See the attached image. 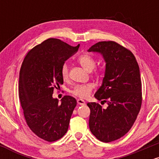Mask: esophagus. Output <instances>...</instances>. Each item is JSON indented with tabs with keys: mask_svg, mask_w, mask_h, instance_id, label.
<instances>
[{
	"mask_svg": "<svg viewBox=\"0 0 159 159\" xmlns=\"http://www.w3.org/2000/svg\"><path fill=\"white\" fill-rule=\"evenodd\" d=\"M77 102L78 105H85V102L84 101L83 99H81V98H78V99H77Z\"/></svg>",
	"mask_w": 159,
	"mask_h": 159,
	"instance_id": "esophagus-1",
	"label": "esophagus"
}]
</instances>
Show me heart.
<instances>
[{
	"instance_id": "heart-1",
	"label": "heart",
	"mask_w": 159,
	"mask_h": 159,
	"mask_svg": "<svg viewBox=\"0 0 159 159\" xmlns=\"http://www.w3.org/2000/svg\"><path fill=\"white\" fill-rule=\"evenodd\" d=\"M78 61L79 62L80 64L86 70L91 71L94 69L96 66V61L90 54H81L78 58ZM101 71V70H99ZM61 76L63 80H67L69 78V66L66 63H63L61 66ZM94 88V85L91 83L85 84H78L73 87L72 91V93L75 96L81 98H87L90 96Z\"/></svg>"
}]
</instances>
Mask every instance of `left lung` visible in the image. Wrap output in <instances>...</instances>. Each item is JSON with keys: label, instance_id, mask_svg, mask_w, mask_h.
<instances>
[{"label": "left lung", "instance_id": "left-lung-1", "mask_svg": "<svg viewBox=\"0 0 159 159\" xmlns=\"http://www.w3.org/2000/svg\"><path fill=\"white\" fill-rule=\"evenodd\" d=\"M100 53L105 65L102 84L95 98L107 103H87L90 109V132L102 142H111L125 135L135 122L142 103L139 66L131 51L116 42H98L88 49Z\"/></svg>", "mask_w": 159, "mask_h": 159}]
</instances>
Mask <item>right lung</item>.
<instances>
[{
  "label": "right lung",
  "mask_w": 159,
  "mask_h": 159,
  "mask_svg": "<svg viewBox=\"0 0 159 159\" xmlns=\"http://www.w3.org/2000/svg\"><path fill=\"white\" fill-rule=\"evenodd\" d=\"M79 46L50 38L27 53L20 69L19 95L24 116L30 130L46 141L61 139L66 133L77 105L70 96H63L59 104L52 94L63 84L62 65Z\"/></svg>",
  "instance_id": "add662e5"
}]
</instances>
